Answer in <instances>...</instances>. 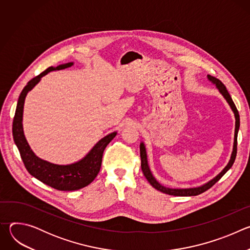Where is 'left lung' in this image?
Here are the masks:
<instances>
[{"label": "left lung", "instance_id": "left-lung-1", "mask_svg": "<svg viewBox=\"0 0 250 250\" xmlns=\"http://www.w3.org/2000/svg\"><path fill=\"white\" fill-rule=\"evenodd\" d=\"M208 79L209 81H211L213 84H216L217 88L219 89V91L221 92V94L225 97V99L227 100V102L229 103V104L230 105L231 110L234 113V117H235V131H234V144H233V151L231 153V157L230 160L229 162V164L225 167V169L215 178H213L212 180H210L209 182H208L207 184L201 186V187H197V188H189V189H171V188H166L162 185H160L156 180L155 178L152 176L148 164H147V156H146V147L144 144H140V159H141V170L144 172L146 178L147 179V181L150 183V185L155 188L156 190L168 194V195H172V196H181V197H187V196H197L200 195L202 193H204L205 191L208 190L210 187H212L215 185L221 178L227 173V171L232 166L235 157H236V151H237V132H238V128H239V114L238 111L236 109V106L229 95V93L228 92L226 86L216 77H212L210 75H208Z\"/></svg>", "mask_w": 250, "mask_h": 250}]
</instances>
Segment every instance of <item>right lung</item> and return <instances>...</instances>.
<instances>
[{"label": "right lung", "mask_w": 250, "mask_h": 250, "mask_svg": "<svg viewBox=\"0 0 250 250\" xmlns=\"http://www.w3.org/2000/svg\"><path fill=\"white\" fill-rule=\"evenodd\" d=\"M72 65L73 62L62 64L57 67L51 66L37 77L32 78L20 95L13 122L15 144L19 148L21 157L28 173L42 183L59 191L79 190L93 182L101 169L104 150L117 134L115 131L104 136L98 141V144L83 159L70 165H57L47 162L39 158L30 149L22 130V112L26 94L41 81L42 77L49 73L50 71L65 69Z\"/></svg>", "instance_id": "add662e5"}]
</instances>
